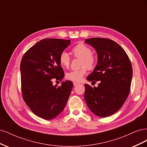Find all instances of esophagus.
Returning <instances> with one entry per match:
<instances>
[{
  "mask_svg": "<svg viewBox=\"0 0 147 147\" xmlns=\"http://www.w3.org/2000/svg\"><path fill=\"white\" fill-rule=\"evenodd\" d=\"M73 84H74V86H77V85H78V84H79V83H77V82H74Z\"/></svg>",
  "mask_w": 147,
  "mask_h": 147,
  "instance_id": "esophagus-1",
  "label": "esophagus"
}]
</instances>
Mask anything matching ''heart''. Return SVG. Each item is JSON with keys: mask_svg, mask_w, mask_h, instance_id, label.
Here are the masks:
<instances>
[{"mask_svg": "<svg viewBox=\"0 0 147 147\" xmlns=\"http://www.w3.org/2000/svg\"><path fill=\"white\" fill-rule=\"evenodd\" d=\"M72 52L73 55L80 58L82 69L78 70L71 71L66 74V78L70 81L80 82L83 79L84 75L86 74V68L92 69L96 64V58L92 54L91 48L83 43H79L73 47ZM59 63L64 67H68L70 63V57L67 52L65 51L62 52L59 57Z\"/></svg>", "mask_w": 147, "mask_h": 147, "instance_id": "1", "label": "heart"}]
</instances>
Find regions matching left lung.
<instances>
[{
    "label": "left lung",
    "mask_w": 147,
    "mask_h": 147,
    "mask_svg": "<svg viewBox=\"0 0 147 147\" xmlns=\"http://www.w3.org/2000/svg\"><path fill=\"white\" fill-rule=\"evenodd\" d=\"M95 49L97 63L86 78L97 87L85 84L84 100L91 112L99 117L116 113L126 101L130 91L132 77L131 61L123 48L112 40L91 38L85 40Z\"/></svg>",
    "instance_id": "left-lung-1"
}]
</instances>
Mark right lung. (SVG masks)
<instances>
[{"label": "right lung", "instance_id": "1", "mask_svg": "<svg viewBox=\"0 0 147 147\" xmlns=\"http://www.w3.org/2000/svg\"><path fill=\"white\" fill-rule=\"evenodd\" d=\"M70 44V40H41L26 51L21 61L23 99L34 114L45 119L63 112L72 91L71 81L63 82L59 86L53 84V79L61 82L64 77L59 57Z\"/></svg>", "mask_w": 147, "mask_h": 147}]
</instances>
